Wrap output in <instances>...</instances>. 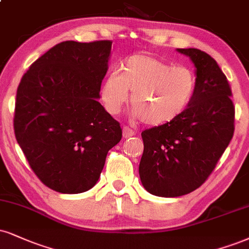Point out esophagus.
<instances>
[{"mask_svg": "<svg viewBox=\"0 0 249 249\" xmlns=\"http://www.w3.org/2000/svg\"><path fill=\"white\" fill-rule=\"evenodd\" d=\"M136 132L132 130V128H130L128 126H124L123 127V137L126 139V138H130V137H133Z\"/></svg>", "mask_w": 249, "mask_h": 249, "instance_id": "34e87169", "label": "esophagus"}]
</instances>
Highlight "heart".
Returning <instances> with one entry per match:
<instances>
[{
	"instance_id": "b5f03b06",
	"label": "heart",
	"mask_w": 249,
	"mask_h": 249,
	"mask_svg": "<svg viewBox=\"0 0 249 249\" xmlns=\"http://www.w3.org/2000/svg\"><path fill=\"white\" fill-rule=\"evenodd\" d=\"M196 87V75L190 68L174 66L157 56L136 54L122 62L118 74L107 76L101 98L107 111L117 115L131 94L134 117L151 126H160L183 115L194 100Z\"/></svg>"
}]
</instances>
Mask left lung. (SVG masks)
Masks as SVG:
<instances>
[{"label":"left lung","mask_w":249,"mask_h":249,"mask_svg":"<svg viewBox=\"0 0 249 249\" xmlns=\"http://www.w3.org/2000/svg\"><path fill=\"white\" fill-rule=\"evenodd\" d=\"M195 65L197 87L185 112L169 124L142 131V183L159 197L183 196L199 188L234 133L229 81L217 62L197 49H178Z\"/></svg>","instance_id":"1"}]
</instances>
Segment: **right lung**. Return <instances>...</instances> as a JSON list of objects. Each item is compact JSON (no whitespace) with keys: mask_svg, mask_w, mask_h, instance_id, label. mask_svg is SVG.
<instances>
[{"mask_svg":"<svg viewBox=\"0 0 249 249\" xmlns=\"http://www.w3.org/2000/svg\"><path fill=\"white\" fill-rule=\"evenodd\" d=\"M112 41H62L30 66L17 88L15 136L30 167L61 194L94 187L119 123L101 103Z\"/></svg>","mask_w":249,"mask_h":249,"instance_id":"add662e5","label":"right lung"}]
</instances>
